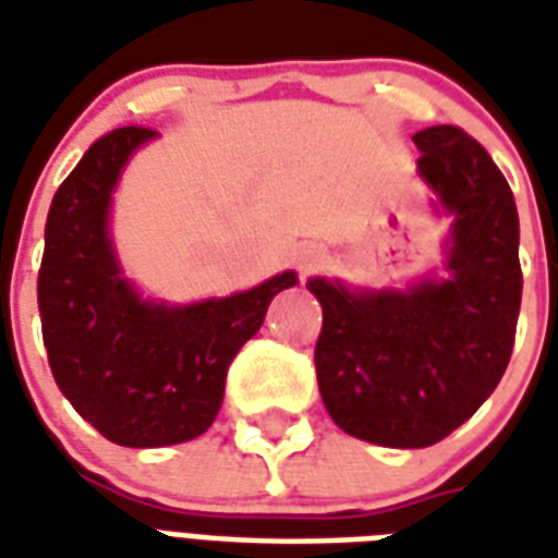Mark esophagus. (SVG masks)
Segmentation results:
<instances>
[{
  "mask_svg": "<svg viewBox=\"0 0 558 558\" xmlns=\"http://www.w3.org/2000/svg\"><path fill=\"white\" fill-rule=\"evenodd\" d=\"M319 263H323V251H319V247H307L302 254V259H299V271H302V275H311V271L319 268Z\"/></svg>",
  "mask_w": 558,
  "mask_h": 558,
  "instance_id": "1",
  "label": "esophagus"
}]
</instances>
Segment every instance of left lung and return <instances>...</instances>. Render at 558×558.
Returning a JSON list of instances; mask_svg holds the SVG:
<instances>
[{"label":"left lung","mask_w":558,"mask_h":558,"mask_svg":"<svg viewBox=\"0 0 558 558\" xmlns=\"http://www.w3.org/2000/svg\"><path fill=\"white\" fill-rule=\"evenodd\" d=\"M418 175L448 211V278L407 292L311 278L323 304L314 364L340 430L386 448H427L475 415L511 362L523 295L514 194L463 128L418 131Z\"/></svg>","instance_id":"left-lung-1"}]
</instances>
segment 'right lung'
Here are the masks:
<instances>
[{"label":"right lung","mask_w":558,"mask_h":558,"mask_svg":"<svg viewBox=\"0 0 558 558\" xmlns=\"http://www.w3.org/2000/svg\"><path fill=\"white\" fill-rule=\"evenodd\" d=\"M158 131L116 128L59 184L38 271L50 371L71 407L110 442L160 448L196 439L218 415L227 371L271 299L299 283L283 271L227 299L146 302L122 278L107 218L128 158Z\"/></svg>","instance_id":"add662e5"}]
</instances>
